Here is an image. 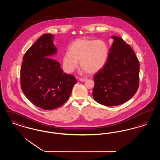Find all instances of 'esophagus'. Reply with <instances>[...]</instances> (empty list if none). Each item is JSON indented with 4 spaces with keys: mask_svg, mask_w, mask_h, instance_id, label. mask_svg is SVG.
<instances>
[{
    "mask_svg": "<svg viewBox=\"0 0 160 160\" xmlns=\"http://www.w3.org/2000/svg\"><path fill=\"white\" fill-rule=\"evenodd\" d=\"M87 80H88V78L84 77H81L79 78V80L81 82H84V81H86Z\"/></svg>",
    "mask_w": 160,
    "mask_h": 160,
    "instance_id": "esophagus-1",
    "label": "esophagus"
}]
</instances>
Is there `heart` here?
I'll list each match as a JSON object with an SVG mask.
<instances>
[{"label":"heart","instance_id":"obj_1","mask_svg":"<svg viewBox=\"0 0 160 160\" xmlns=\"http://www.w3.org/2000/svg\"><path fill=\"white\" fill-rule=\"evenodd\" d=\"M108 55L106 43L102 40L84 38L77 39L69 46V52L63 57V63L68 72L80 67L89 74L98 71L106 64Z\"/></svg>","mask_w":160,"mask_h":160}]
</instances>
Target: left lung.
<instances>
[{
  "label": "left lung",
  "mask_w": 160,
  "mask_h": 160,
  "mask_svg": "<svg viewBox=\"0 0 160 160\" xmlns=\"http://www.w3.org/2000/svg\"><path fill=\"white\" fill-rule=\"evenodd\" d=\"M114 42L105 65L93 77L92 96L106 106L122 104L131 99L139 86L140 63L133 50L122 38Z\"/></svg>",
  "instance_id": "8db88e82"
}]
</instances>
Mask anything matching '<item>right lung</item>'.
<instances>
[{
  "mask_svg": "<svg viewBox=\"0 0 160 160\" xmlns=\"http://www.w3.org/2000/svg\"><path fill=\"white\" fill-rule=\"evenodd\" d=\"M53 38L50 33L39 38L24 54L20 70L21 88L26 97L44 110L62 106L77 83L75 77L64 73L59 62L53 59L56 53Z\"/></svg>",
  "mask_w": 160,
  "mask_h": 160,
  "instance_id": "right-lung-1",
  "label": "right lung"
}]
</instances>
